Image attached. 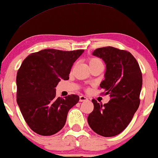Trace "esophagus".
<instances>
[{"label": "esophagus", "instance_id": "34e87169", "mask_svg": "<svg viewBox=\"0 0 158 158\" xmlns=\"http://www.w3.org/2000/svg\"><path fill=\"white\" fill-rule=\"evenodd\" d=\"M80 102H83V101H88V98H86V96H83V95H81L80 96Z\"/></svg>", "mask_w": 158, "mask_h": 158}]
</instances>
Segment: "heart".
Instances as JSON below:
<instances>
[{
	"label": "heart",
	"instance_id": "1",
	"mask_svg": "<svg viewBox=\"0 0 158 158\" xmlns=\"http://www.w3.org/2000/svg\"><path fill=\"white\" fill-rule=\"evenodd\" d=\"M103 64L102 61L100 60V59L97 58V57H92V58H90L89 60V67H92V66H96L98 64Z\"/></svg>",
	"mask_w": 158,
	"mask_h": 158
}]
</instances>
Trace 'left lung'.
<instances>
[{"mask_svg":"<svg viewBox=\"0 0 158 158\" xmlns=\"http://www.w3.org/2000/svg\"><path fill=\"white\" fill-rule=\"evenodd\" d=\"M92 55L104 61L105 79L100 86L111 99L104 105L92 100L94 109L89 114L88 123L101 136H115L127 127L138 110L142 73L136 59L125 50L106 46L95 49Z\"/></svg>","mask_w":158,"mask_h":158,"instance_id":"left-lung-1","label":"left lung"}]
</instances>
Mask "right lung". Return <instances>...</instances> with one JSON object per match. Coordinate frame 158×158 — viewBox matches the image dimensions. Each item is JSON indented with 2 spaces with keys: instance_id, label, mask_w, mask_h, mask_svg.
Here are the masks:
<instances>
[{
  "instance_id": "obj_1",
  "label": "right lung",
  "mask_w": 158,
  "mask_h": 158,
  "mask_svg": "<svg viewBox=\"0 0 158 158\" xmlns=\"http://www.w3.org/2000/svg\"><path fill=\"white\" fill-rule=\"evenodd\" d=\"M84 50L48 49L31 53L17 73V103L24 120L37 134L49 136L64 127L69 109L79 96L56 98L55 87L67 81L72 65Z\"/></svg>"
}]
</instances>
